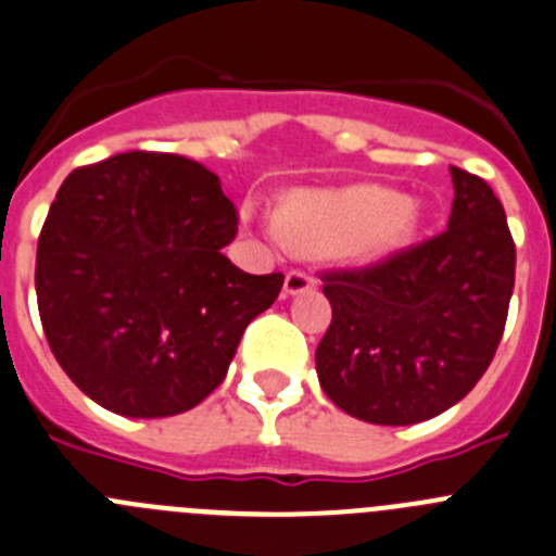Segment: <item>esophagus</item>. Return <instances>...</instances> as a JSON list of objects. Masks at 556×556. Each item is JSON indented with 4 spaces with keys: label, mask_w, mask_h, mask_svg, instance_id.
Segmentation results:
<instances>
[{
    "label": "esophagus",
    "mask_w": 556,
    "mask_h": 556,
    "mask_svg": "<svg viewBox=\"0 0 556 556\" xmlns=\"http://www.w3.org/2000/svg\"><path fill=\"white\" fill-rule=\"evenodd\" d=\"M315 288V277L307 271H288V277H285V285H282V293L285 295H302L307 293V290Z\"/></svg>",
    "instance_id": "34e87169"
}]
</instances>
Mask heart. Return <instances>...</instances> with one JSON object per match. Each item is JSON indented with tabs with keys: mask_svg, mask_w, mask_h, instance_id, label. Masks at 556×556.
Returning <instances> with one entry per match:
<instances>
[{
	"mask_svg": "<svg viewBox=\"0 0 556 556\" xmlns=\"http://www.w3.org/2000/svg\"><path fill=\"white\" fill-rule=\"evenodd\" d=\"M243 207V222H254ZM425 207L381 184H351L337 189H295L279 214L261 216V232L279 249L334 252L359 266L395 261L417 243Z\"/></svg>",
	"mask_w": 556,
	"mask_h": 556,
	"instance_id": "b5f03b06",
	"label": "heart"
}]
</instances>
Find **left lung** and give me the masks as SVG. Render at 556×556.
I'll return each instance as SVG.
<instances>
[{
	"instance_id": "8db88e82",
	"label": "left lung",
	"mask_w": 556,
	"mask_h": 556,
	"mask_svg": "<svg viewBox=\"0 0 556 556\" xmlns=\"http://www.w3.org/2000/svg\"><path fill=\"white\" fill-rule=\"evenodd\" d=\"M447 230L395 261L324 274L329 331L315 370L337 408L372 425H414L464 401L489 370L516 282L505 207L450 167Z\"/></svg>"
}]
</instances>
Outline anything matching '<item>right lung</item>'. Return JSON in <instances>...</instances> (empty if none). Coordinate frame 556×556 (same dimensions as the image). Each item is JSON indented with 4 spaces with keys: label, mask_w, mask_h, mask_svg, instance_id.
I'll use <instances>...</instances> for the list:
<instances>
[{
    "label": "right lung",
    "mask_w": 556,
    "mask_h": 556,
    "mask_svg": "<svg viewBox=\"0 0 556 556\" xmlns=\"http://www.w3.org/2000/svg\"><path fill=\"white\" fill-rule=\"evenodd\" d=\"M236 207L200 161L121 153L65 178L38 238L35 293L51 354L98 406L173 417L227 376L282 274L232 266Z\"/></svg>",
    "instance_id": "right-lung-1"
}]
</instances>
